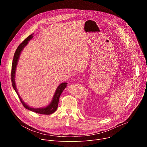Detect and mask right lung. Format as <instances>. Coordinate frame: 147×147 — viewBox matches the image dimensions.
<instances>
[{"label": "right lung", "instance_id": "1", "mask_svg": "<svg viewBox=\"0 0 147 147\" xmlns=\"http://www.w3.org/2000/svg\"><path fill=\"white\" fill-rule=\"evenodd\" d=\"M33 34H32L30 35L29 37H28L19 45V47L17 48V50H16V51L14 53V59H13V63H12V68H11V82H12V85H13V87L14 90L17 92L21 102H22V105H24V106L26 109H28L30 111H32L33 112H35V113H38V114L49 115V114H51L53 113L57 110V107H58V104H59L60 96L62 92L63 91V90L67 87V84H68L67 83L64 82V83H61V84H60L59 85V86L57 87V88L55 91V94H54V95L53 96V98H52L51 102H50V103L48 106H47L46 107H40V108H33V107H32L29 106L26 103H25L24 102V101L22 100V99L21 98L20 94H18V90H17V86H16V84L15 76H16V68H17V64H18L19 59H20V56L21 55V53L22 51L24 49V48L28 44L29 41L31 39H32V38L33 37Z\"/></svg>", "mask_w": 147, "mask_h": 147}]
</instances>
